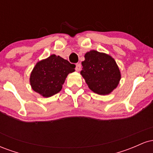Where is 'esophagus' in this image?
I'll return each instance as SVG.
<instances>
[{"label":"esophagus","mask_w":153,"mask_h":153,"mask_svg":"<svg viewBox=\"0 0 153 153\" xmlns=\"http://www.w3.org/2000/svg\"><path fill=\"white\" fill-rule=\"evenodd\" d=\"M80 69H81V65H80V63H77L76 66H75V71L78 72L80 71Z\"/></svg>","instance_id":"1"}]
</instances>
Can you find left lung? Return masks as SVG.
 Wrapping results in <instances>:
<instances>
[{
    "instance_id": "left-lung-1",
    "label": "left lung",
    "mask_w": 153,
    "mask_h": 153,
    "mask_svg": "<svg viewBox=\"0 0 153 153\" xmlns=\"http://www.w3.org/2000/svg\"><path fill=\"white\" fill-rule=\"evenodd\" d=\"M80 74L88 86L99 95L111 94L121 80V73L114 59L103 52L91 50L85 54Z\"/></svg>"
}]
</instances>
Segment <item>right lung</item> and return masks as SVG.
<instances>
[{
	"label": "right lung",
	"mask_w": 153,
	"mask_h": 153,
	"mask_svg": "<svg viewBox=\"0 0 153 153\" xmlns=\"http://www.w3.org/2000/svg\"><path fill=\"white\" fill-rule=\"evenodd\" d=\"M75 65L59 56L52 54L39 61L30 75V85L35 92L48 98L61 91L69 73L75 71Z\"/></svg>",
	"instance_id": "1"
}]
</instances>
